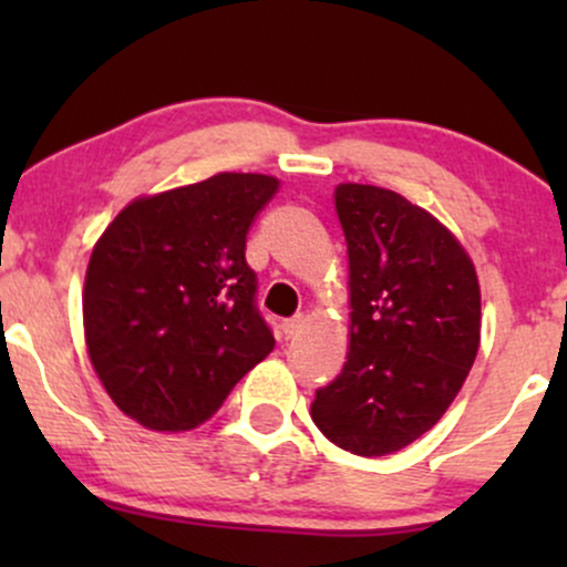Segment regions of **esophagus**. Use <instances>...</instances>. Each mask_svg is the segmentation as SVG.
<instances>
[{
	"label": "esophagus",
	"mask_w": 567,
	"mask_h": 567,
	"mask_svg": "<svg viewBox=\"0 0 567 567\" xmlns=\"http://www.w3.org/2000/svg\"><path fill=\"white\" fill-rule=\"evenodd\" d=\"M303 324H306L303 317H292V320H285L282 322V338H285V341H290V338H296L298 333H301Z\"/></svg>",
	"instance_id": "obj_1"
}]
</instances>
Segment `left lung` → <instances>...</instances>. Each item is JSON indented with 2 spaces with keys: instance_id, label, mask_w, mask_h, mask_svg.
<instances>
[{
  "instance_id": "left-lung-1",
  "label": "left lung",
  "mask_w": 567,
  "mask_h": 567,
  "mask_svg": "<svg viewBox=\"0 0 567 567\" xmlns=\"http://www.w3.org/2000/svg\"><path fill=\"white\" fill-rule=\"evenodd\" d=\"M349 252V354L311 419L354 455H389L429 432L480 349V279L455 234L402 194L333 192Z\"/></svg>"
}]
</instances>
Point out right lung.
I'll use <instances>...</instances> for the list:
<instances>
[{
	"mask_svg": "<svg viewBox=\"0 0 567 567\" xmlns=\"http://www.w3.org/2000/svg\"><path fill=\"white\" fill-rule=\"evenodd\" d=\"M275 175L218 173L143 194L97 237L82 290L84 343L114 405L152 432H188L224 405L275 338L245 261Z\"/></svg>",
	"mask_w": 567,
	"mask_h": 567,
	"instance_id": "add662e5",
	"label": "right lung"
}]
</instances>
